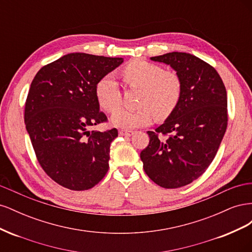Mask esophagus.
<instances>
[{"instance_id":"obj_1","label":"esophagus","mask_w":252,"mask_h":252,"mask_svg":"<svg viewBox=\"0 0 252 252\" xmlns=\"http://www.w3.org/2000/svg\"><path fill=\"white\" fill-rule=\"evenodd\" d=\"M119 133H120V135L130 136L133 132H132V131H130V130H123V129H122V130H120V131H119Z\"/></svg>"}]
</instances>
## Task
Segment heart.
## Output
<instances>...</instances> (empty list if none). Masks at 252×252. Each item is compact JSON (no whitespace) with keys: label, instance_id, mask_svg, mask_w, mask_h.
Here are the masks:
<instances>
[{"label":"heart","instance_id":"obj_1","mask_svg":"<svg viewBox=\"0 0 252 252\" xmlns=\"http://www.w3.org/2000/svg\"><path fill=\"white\" fill-rule=\"evenodd\" d=\"M122 79L129 87H140L141 108L130 110L122 108V90L111 74H106L97 81L95 96L101 108L107 112L116 111L111 123L125 129H134L149 125L154 116L157 120H165L178 107L183 94L180 75L162 66L135 59L128 62L121 70Z\"/></svg>","mask_w":252,"mask_h":252}]
</instances>
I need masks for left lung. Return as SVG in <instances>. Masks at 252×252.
I'll use <instances>...</instances> for the list:
<instances>
[{
	"instance_id": "8db88e82",
	"label": "left lung",
	"mask_w": 252,
	"mask_h": 252,
	"mask_svg": "<svg viewBox=\"0 0 252 252\" xmlns=\"http://www.w3.org/2000/svg\"><path fill=\"white\" fill-rule=\"evenodd\" d=\"M151 60L177 71L183 94L164 123L147 131L141 159L156 184L179 188L200 178L215 158L227 128V93L215 68L193 55L174 51Z\"/></svg>"
}]
</instances>
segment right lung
<instances>
[{
    "label": "right lung",
    "mask_w": 252,
    "mask_h": 252,
    "mask_svg": "<svg viewBox=\"0 0 252 252\" xmlns=\"http://www.w3.org/2000/svg\"><path fill=\"white\" fill-rule=\"evenodd\" d=\"M123 61L68 53L35 74L25 103V125L37 161L59 185L87 190L107 173L118 130L89 128L107 122L96 101L97 81Z\"/></svg>",
    "instance_id": "obj_1"
}]
</instances>
